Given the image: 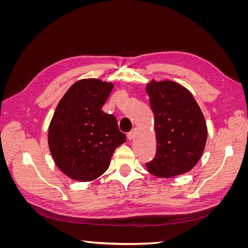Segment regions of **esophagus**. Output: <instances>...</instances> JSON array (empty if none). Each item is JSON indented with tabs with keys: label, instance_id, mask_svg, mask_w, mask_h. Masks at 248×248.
I'll return each instance as SVG.
<instances>
[{
	"label": "esophagus",
	"instance_id": "1",
	"mask_svg": "<svg viewBox=\"0 0 248 248\" xmlns=\"http://www.w3.org/2000/svg\"><path fill=\"white\" fill-rule=\"evenodd\" d=\"M136 136H137V129L134 128L128 134H127V138H128V140H134V138H136Z\"/></svg>",
	"mask_w": 248,
	"mask_h": 248
}]
</instances>
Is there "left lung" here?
<instances>
[{"label":"left lung","mask_w":248,"mask_h":248,"mask_svg":"<svg viewBox=\"0 0 248 248\" xmlns=\"http://www.w3.org/2000/svg\"><path fill=\"white\" fill-rule=\"evenodd\" d=\"M146 92L155 118L157 152L146 163L158 178H172L191 170L200 160L207 141V124L192 94L172 80L152 79Z\"/></svg>","instance_id":"left-lung-1"}]
</instances>
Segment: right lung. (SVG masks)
I'll return each mask as SVG.
<instances>
[{
  "mask_svg": "<svg viewBox=\"0 0 248 248\" xmlns=\"http://www.w3.org/2000/svg\"><path fill=\"white\" fill-rule=\"evenodd\" d=\"M112 89V82L82 78L58 103L48 127V147L56 166L72 180L99 178L116 148L126 141L116 118L101 110Z\"/></svg>",
  "mask_w": 248,
  "mask_h": 248,
  "instance_id": "obj_1",
  "label": "right lung"
}]
</instances>
